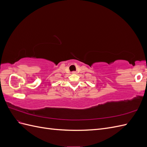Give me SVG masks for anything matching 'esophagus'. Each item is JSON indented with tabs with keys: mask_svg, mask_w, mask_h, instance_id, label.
I'll use <instances>...</instances> for the list:
<instances>
[{
	"mask_svg": "<svg viewBox=\"0 0 147 147\" xmlns=\"http://www.w3.org/2000/svg\"><path fill=\"white\" fill-rule=\"evenodd\" d=\"M72 74H77V72H75V71H73V72H72Z\"/></svg>",
	"mask_w": 147,
	"mask_h": 147,
	"instance_id": "esophagus-1",
	"label": "esophagus"
}]
</instances>
